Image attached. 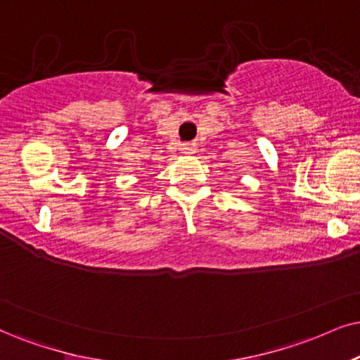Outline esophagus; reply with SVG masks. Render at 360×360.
<instances>
[{"label":"esophagus","instance_id":"34e87169","mask_svg":"<svg viewBox=\"0 0 360 360\" xmlns=\"http://www.w3.org/2000/svg\"><path fill=\"white\" fill-rule=\"evenodd\" d=\"M181 151H183L184 154H194L195 153V143L181 144Z\"/></svg>","mask_w":360,"mask_h":360}]
</instances>
